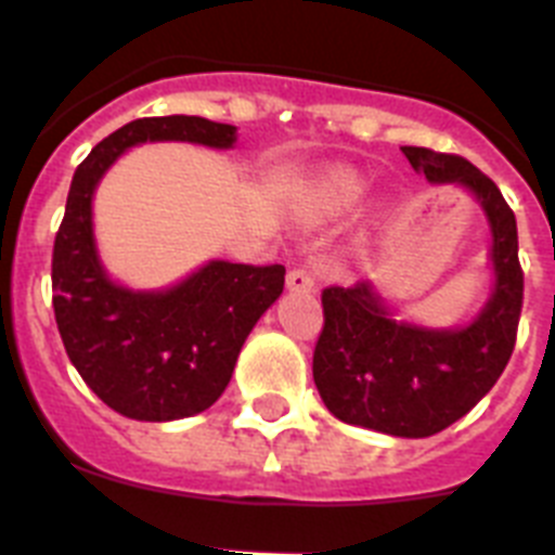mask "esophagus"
Wrapping results in <instances>:
<instances>
[{"label":"esophagus","mask_w":555,"mask_h":555,"mask_svg":"<svg viewBox=\"0 0 555 555\" xmlns=\"http://www.w3.org/2000/svg\"><path fill=\"white\" fill-rule=\"evenodd\" d=\"M288 288L292 292H313L317 288V281H313V272L306 267H294L286 278Z\"/></svg>","instance_id":"esophagus-1"}]
</instances>
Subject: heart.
<instances>
[{
    "label": "heart",
    "mask_w": 555,
    "mask_h": 555,
    "mask_svg": "<svg viewBox=\"0 0 555 555\" xmlns=\"http://www.w3.org/2000/svg\"><path fill=\"white\" fill-rule=\"evenodd\" d=\"M366 194V178L361 171L338 166L325 175L322 183V197H325V208L331 214H345V210L356 208L361 197Z\"/></svg>",
    "instance_id": "obj_1"
}]
</instances>
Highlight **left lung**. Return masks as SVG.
I'll use <instances>...</instances> for the list:
<instances>
[{"mask_svg": "<svg viewBox=\"0 0 555 555\" xmlns=\"http://www.w3.org/2000/svg\"><path fill=\"white\" fill-rule=\"evenodd\" d=\"M414 171L455 185L489 228L492 294L453 327L400 320L372 281L325 288V327L313 350V384L336 420L377 434L425 439L467 414L506 370L522 308L517 219L498 185L469 160L403 146Z\"/></svg>", "mask_w": 555, "mask_h": 555, "instance_id": "left-lung-1", "label": "left lung"}]
</instances>
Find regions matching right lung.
Wrapping results in <instances>:
<instances>
[{"label":"right lung","instance_id":"1","mask_svg":"<svg viewBox=\"0 0 555 555\" xmlns=\"http://www.w3.org/2000/svg\"><path fill=\"white\" fill-rule=\"evenodd\" d=\"M146 141L230 150L235 127L203 116L135 119L77 166L52 253V306L88 389L121 416L171 423L217 403L255 322L283 294L286 269L210 258L166 288L113 281L96 249L94 194L116 160Z\"/></svg>","mask_w":555,"mask_h":555}]
</instances>
